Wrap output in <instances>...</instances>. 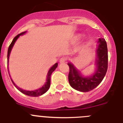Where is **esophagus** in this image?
Segmentation results:
<instances>
[{
    "mask_svg": "<svg viewBox=\"0 0 123 123\" xmlns=\"http://www.w3.org/2000/svg\"><path fill=\"white\" fill-rule=\"evenodd\" d=\"M67 60V57L63 56V57H62V58H60V63H63L65 62Z\"/></svg>",
    "mask_w": 123,
    "mask_h": 123,
    "instance_id": "1",
    "label": "esophagus"
}]
</instances>
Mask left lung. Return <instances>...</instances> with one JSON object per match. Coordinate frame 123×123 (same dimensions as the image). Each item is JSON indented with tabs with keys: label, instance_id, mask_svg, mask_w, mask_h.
<instances>
[{
	"label": "left lung",
	"instance_id": "1",
	"mask_svg": "<svg viewBox=\"0 0 123 123\" xmlns=\"http://www.w3.org/2000/svg\"><path fill=\"white\" fill-rule=\"evenodd\" d=\"M97 49L96 70L94 74L84 77L74 66L68 63L69 71L68 74L69 83L73 89L82 92H89L98 86L106 74L108 68V49L105 39H99Z\"/></svg>",
	"mask_w": 123,
	"mask_h": 123
}]
</instances>
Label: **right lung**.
Here are the masks:
<instances>
[{
    "label": "right lung",
    "mask_w": 123,
    "mask_h": 123,
    "mask_svg": "<svg viewBox=\"0 0 123 123\" xmlns=\"http://www.w3.org/2000/svg\"><path fill=\"white\" fill-rule=\"evenodd\" d=\"M25 32H26V31H25V32H21V33L18 34L17 36H15V37H14L13 39L12 42V43L10 44V45H9V47H8V52H7V62L8 63V59H9L10 54V52H11V50H12V49L13 46V45L15 44V42H16V41L17 40V39L19 37V36L23 35V34H24ZM57 66H58V63H56L55 65H53V66L51 67V68L49 69V71L48 73H47V80H46L47 82H45V84H44V85L42 87L39 88V89H37V90H34V91H25V90L22 89H21V88L18 87L17 86L16 84H15V82H14L13 81L12 79V78H10V79H11V80H12V81L13 84H14V86H15L16 87H17V89H18V91H20L21 92H22L23 94H25V95H28V96L39 97V96H40V95H42V94H44V93H45V92H46L47 91L49 90V87H50V86L51 74H52V73H53V71H54V70L56 69V67H57ZM7 67H8V65H7ZM8 73H9V72H8Z\"/></svg>",
    "instance_id": "add662e5"
}]
</instances>
